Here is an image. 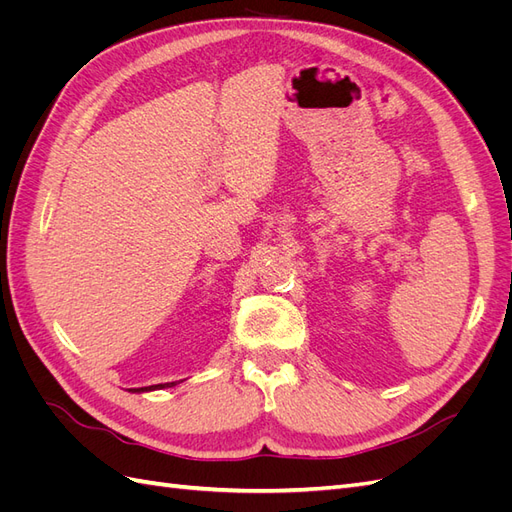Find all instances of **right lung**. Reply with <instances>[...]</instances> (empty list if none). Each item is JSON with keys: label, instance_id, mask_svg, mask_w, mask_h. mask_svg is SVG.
I'll list each match as a JSON object with an SVG mask.
<instances>
[{"label": "right lung", "instance_id": "add662e5", "mask_svg": "<svg viewBox=\"0 0 512 512\" xmlns=\"http://www.w3.org/2000/svg\"><path fill=\"white\" fill-rule=\"evenodd\" d=\"M177 382H166V384H153V386H143V389H134V393H143V391H156V389H168V386H175Z\"/></svg>", "mask_w": 512, "mask_h": 512}]
</instances>
